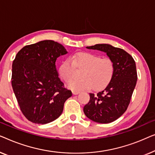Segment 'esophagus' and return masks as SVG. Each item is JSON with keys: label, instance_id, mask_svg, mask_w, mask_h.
<instances>
[{"label": "esophagus", "instance_id": "esophagus-1", "mask_svg": "<svg viewBox=\"0 0 155 155\" xmlns=\"http://www.w3.org/2000/svg\"><path fill=\"white\" fill-rule=\"evenodd\" d=\"M72 93L74 95H77L79 93V91H72Z\"/></svg>", "mask_w": 155, "mask_h": 155}]
</instances>
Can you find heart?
Here are the masks:
<instances>
[{"label": "heart", "instance_id": "heart-1", "mask_svg": "<svg viewBox=\"0 0 155 155\" xmlns=\"http://www.w3.org/2000/svg\"><path fill=\"white\" fill-rule=\"evenodd\" d=\"M76 68L83 70L81 78L71 81L69 88L75 91H95L104 89L110 84L114 77V64L110 58L90 53L81 52L73 55L71 59H67L60 67V76L65 82L69 83L76 77Z\"/></svg>", "mask_w": 155, "mask_h": 155}]
</instances>
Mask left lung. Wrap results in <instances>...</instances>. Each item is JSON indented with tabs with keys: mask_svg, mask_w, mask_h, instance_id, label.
Returning a JSON list of instances; mask_svg holds the SVG:
<instances>
[{
	"mask_svg": "<svg viewBox=\"0 0 155 155\" xmlns=\"http://www.w3.org/2000/svg\"><path fill=\"white\" fill-rule=\"evenodd\" d=\"M106 53L114 64V74L110 84L95 95L90 93V100L84 107L86 116L95 122L108 124L119 118L127 110L136 87V66L133 57L119 48L109 44L86 47Z\"/></svg>",
	"mask_w": 155,
	"mask_h": 155,
	"instance_id": "1",
	"label": "left lung"
}]
</instances>
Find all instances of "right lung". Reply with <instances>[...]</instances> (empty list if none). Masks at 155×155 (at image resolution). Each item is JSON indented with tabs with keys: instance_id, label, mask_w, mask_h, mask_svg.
Wrapping results in <instances>:
<instances>
[{
	"instance_id": "add662e5",
	"label": "right lung",
	"mask_w": 155,
	"mask_h": 155,
	"mask_svg": "<svg viewBox=\"0 0 155 155\" xmlns=\"http://www.w3.org/2000/svg\"><path fill=\"white\" fill-rule=\"evenodd\" d=\"M67 51L60 43L45 40L26 45L13 60L12 86L19 108L28 120L45 124L62 113L72 95L58 77L55 62Z\"/></svg>"
}]
</instances>
